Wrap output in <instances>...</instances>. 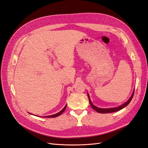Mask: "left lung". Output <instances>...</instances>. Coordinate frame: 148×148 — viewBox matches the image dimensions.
Returning a JSON list of instances; mask_svg holds the SVG:
<instances>
[{
	"instance_id": "obj_1",
	"label": "left lung",
	"mask_w": 148,
	"mask_h": 148,
	"mask_svg": "<svg viewBox=\"0 0 148 148\" xmlns=\"http://www.w3.org/2000/svg\"><path fill=\"white\" fill-rule=\"evenodd\" d=\"M134 91H135V90L133 91V93H132V96L130 97V98L125 102L124 103V104H123L122 105H121L119 107H114V108H109V109H102V108H99V107H97L95 106H94L92 104V103L90 99V97H89V96L88 95V97L89 98V104H90L91 106L92 107V109L94 110H95L96 112H97L99 113H101V114H106V113H111V112H117V111H119L121 109H123L124 107H125L126 106H127L128 105V104L130 102V101H132V98L133 97V95H134Z\"/></svg>"
}]
</instances>
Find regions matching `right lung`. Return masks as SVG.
Returning a JSON list of instances; mask_svg holds the SVG:
<instances>
[{
    "instance_id": "1",
    "label": "right lung",
    "mask_w": 148,
    "mask_h": 148,
    "mask_svg": "<svg viewBox=\"0 0 148 148\" xmlns=\"http://www.w3.org/2000/svg\"><path fill=\"white\" fill-rule=\"evenodd\" d=\"M66 106L64 107V108L62 109L61 111H60L59 112H58L57 114H53V115H48V116H44V117H47V118H53V117H58V116L60 115L62 113L64 112L65 111L66 107Z\"/></svg>"
}]
</instances>
